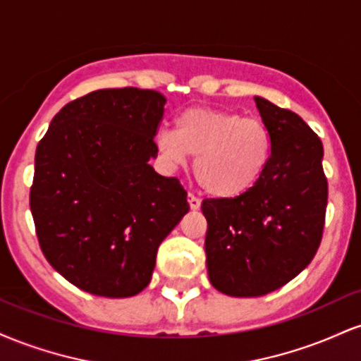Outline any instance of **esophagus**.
<instances>
[{"mask_svg": "<svg viewBox=\"0 0 361 361\" xmlns=\"http://www.w3.org/2000/svg\"><path fill=\"white\" fill-rule=\"evenodd\" d=\"M188 204H190V209H193V210L200 209V198L195 197L193 193H188Z\"/></svg>", "mask_w": 361, "mask_h": 361, "instance_id": "34e87169", "label": "esophagus"}]
</instances>
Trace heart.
Wrapping results in <instances>:
<instances>
[{
    "label": "heart",
    "instance_id": "1",
    "mask_svg": "<svg viewBox=\"0 0 361 361\" xmlns=\"http://www.w3.org/2000/svg\"><path fill=\"white\" fill-rule=\"evenodd\" d=\"M156 146L169 164L195 156L198 185L217 198H239L264 176L273 156V135L259 118L209 106L181 111L173 130H161Z\"/></svg>",
    "mask_w": 361,
    "mask_h": 361
}]
</instances>
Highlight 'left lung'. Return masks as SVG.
I'll return each mask as SVG.
<instances>
[{
	"instance_id": "8db88e82",
	"label": "left lung",
	"mask_w": 361,
	"mask_h": 361,
	"mask_svg": "<svg viewBox=\"0 0 361 361\" xmlns=\"http://www.w3.org/2000/svg\"><path fill=\"white\" fill-rule=\"evenodd\" d=\"M255 102L273 135L270 166L250 193L202 202L209 280L231 297L267 295L295 279L316 256L326 221L321 139L292 110Z\"/></svg>"
}]
</instances>
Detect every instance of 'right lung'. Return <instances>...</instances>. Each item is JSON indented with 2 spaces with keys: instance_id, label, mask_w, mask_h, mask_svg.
<instances>
[{
  "instance_id": "obj_1",
  "label": "right lung",
  "mask_w": 361,
  "mask_h": 361,
  "mask_svg": "<svg viewBox=\"0 0 361 361\" xmlns=\"http://www.w3.org/2000/svg\"><path fill=\"white\" fill-rule=\"evenodd\" d=\"M164 103L152 90L91 91L62 106L37 146L30 210L40 250L93 295L142 292L157 247L190 210L180 180L147 163Z\"/></svg>"
}]
</instances>
